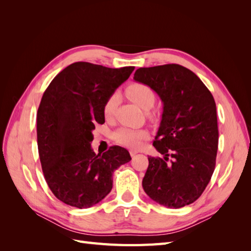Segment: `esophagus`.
Instances as JSON below:
<instances>
[{
    "label": "esophagus",
    "mask_w": 251,
    "mask_h": 251,
    "mask_svg": "<svg viewBox=\"0 0 251 251\" xmlns=\"http://www.w3.org/2000/svg\"><path fill=\"white\" fill-rule=\"evenodd\" d=\"M138 151H135V150H130V155L132 156V157H134L136 154H137Z\"/></svg>",
    "instance_id": "esophagus-1"
}]
</instances>
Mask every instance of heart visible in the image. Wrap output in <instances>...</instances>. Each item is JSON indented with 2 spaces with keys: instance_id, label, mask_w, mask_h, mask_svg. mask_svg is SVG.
<instances>
[{
  "instance_id": "b5f03b06",
  "label": "heart",
  "mask_w": 251,
  "mask_h": 251,
  "mask_svg": "<svg viewBox=\"0 0 251 251\" xmlns=\"http://www.w3.org/2000/svg\"><path fill=\"white\" fill-rule=\"evenodd\" d=\"M126 94L131 100L143 110H150L155 103V93L153 89L141 82L132 83L126 89ZM120 101V94L117 91L110 94L104 101L102 112L105 118H112L116 112ZM148 137L146 130H136L131 127H120L113 134V138L121 146L128 148H137L141 140Z\"/></svg>"
}]
</instances>
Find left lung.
<instances>
[{
  "label": "left lung",
  "mask_w": 251,
  "mask_h": 251,
  "mask_svg": "<svg viewBox=\"0 0 251 251\" xmlns=\"http://www.w3.org/2000/svg\"><path fill=\"white\" fill-rule=\"evenodd\" d=\"M134 79L151 87L163 102L153 142L163 158L149 157L142 187L165 207L186 206L202 195L215 171L219 131L214 97L193 71L177 64L139 68Z\"/></svg>",
  "instance_id": "8db88e82"
}]
</instances>
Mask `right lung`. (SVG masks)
<instances>
[{"mask_svg":"<svg viewBox=\"0 0 251 251\" xmlns=\"http://www.w3.org/2000/svg\"><path fill=\"white\" fill-rule=\"evenodd\" d=\"M134 69L73 63L43 94L36 117L40 160L51 192L67 205L88 208L100 202L111 192L114 171L131 160L118 146L96 155L91 142L95 125L104 124V101Z\"/></svg>","mask_w":251,"mask_h":251,"instance_id":"right-lung-1","label":"right lung"}]
</instances>
